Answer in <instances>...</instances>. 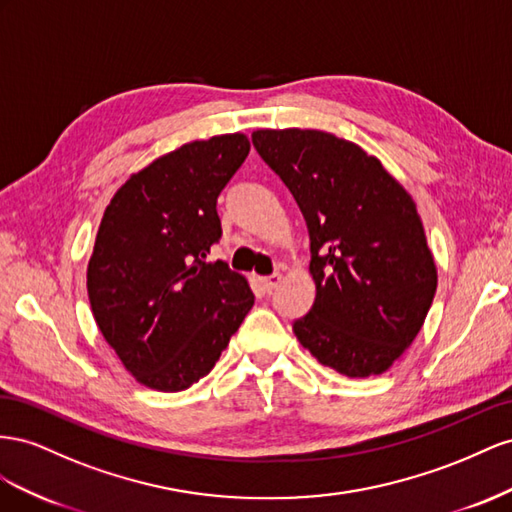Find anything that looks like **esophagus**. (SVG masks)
I'll list each match as a JSON object with an SVG mask.
<instances>
[{"instance_id":"obj_1","label":"esophagus","mask_w":512,"mask_h":512,"mask_svg":"<svg viewBox=\"0 0 512 512\" xmlns=\"http://www.w3.org/2000/svg\"><path fill=\"white\" fill-rule=\"evenodd\" d=\"M281 281H283V274L281 272H274L272 276H266V279L261 281V283H264L266 291H272V289H276V287L281 285Z\"/></svg>"}]
</instances>
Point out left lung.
Instances as JSON below:
<instances>
[{
  "mask_svg": "<svg viewBox=\"0 0 512 512\" xmlns=\"http://www.w3.org/2000/svg\"><path fill=\"white\" fill-rule=\"evenodd\" d=\"M253 145L309 225L317 294L294 324L298 341L341 375L388 371L425 324L437 289L416 201L375 156L324 130L261 128Z\"/></svg>",
  "mask_w": 512,
  "mask_h": 512,
  "instance_id": "left-lung-1",
  "label": "left lung"
}]
</instances>
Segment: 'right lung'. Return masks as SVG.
Instances as JSON below:
<instances>
[{
  "label": "right lung",
  "mask_w": 512,
  "mask_h": 512,
  "mask_svg": "<svg viewBox=\"0 0 512 512\" xmlns=\"http://www.w3.org/2000/svg\"><path fill=\"white\" fill-rule=\"evenodd\" d=\"M251 150L244 133L191 141L118 188L87 264L102 337L139 384L178 392L208 375L255 296L225 261L216 197Z\"/></svg>",
  "instance_id": "right-lung-1"
}]
</instances>
